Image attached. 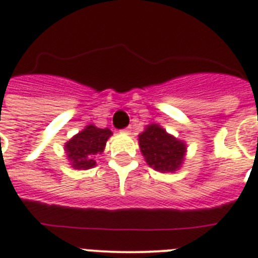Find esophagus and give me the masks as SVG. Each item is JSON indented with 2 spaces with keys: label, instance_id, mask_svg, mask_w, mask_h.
Wrapping results in <instances>:
<instances>
[{
  "label": "esophagus",
  "instance_id": "obj_1",
  "mask_svg": "<svg viewBox=\"0 0 258 258\" xmlns=\"http://www.w3.org/2000/svg\"><path fill=\"white\" fill-rule=\"evenodd\" d=\"M121 133H125V135H131V127H125L121 131Z\"/></svg>",
  "mask_w": 258,
  "mask_h": 258
}]
</instances>
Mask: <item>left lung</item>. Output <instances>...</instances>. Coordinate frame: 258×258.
Segmentation results:
<instances>
[{
    "label": "left lung",
    "instance_id": "left-lung-1",
    "mask_svg": "<svg viewBox=\"0 0 258 258\" xmlns=\"http://www.w3.org/2000/svg\"><path fill=\"white\" fill-rule=\"evenodd\" d=\"M140 137V149L148 165L160 172H174L184 161L186 146L158 125L153 123L142 132Z\"/></svg>",
    "mask_w": 258,
    "mask_h": 258
}]
</instances>
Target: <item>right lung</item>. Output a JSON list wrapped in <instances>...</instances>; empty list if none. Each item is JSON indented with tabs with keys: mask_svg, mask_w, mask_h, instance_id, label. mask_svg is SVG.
<instances>
[{
	"mask_svg": "<svg viewBox=\"0 0 258 258\" xmlns=\"http://www.w3.org/2000/svg\"><path fill=\"white\" fill-rule=\"evenodd\" d=\"M112 132L89 125L67 142L68 158L74 169H89L96 165V157L104 152Z\"/></svg>",
	"mask_w": 258,
	"mask_h": 258,
	"instance_id": "obj_1",
	"label": "right lung"
}]
</instances>
